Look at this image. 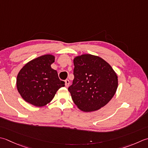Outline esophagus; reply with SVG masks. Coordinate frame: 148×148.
<instances>
[{
  "label": "esophagus",
  "mask_w": 148,
  "mask_h": 148,
  "mask_svg": "<svg viewBox=\"0 0 148 148\" xmlns=\"http://www.w3.org/2000/svg\"><path fill=\"white\" fill-rule=\"evenodd\" d=\"M65 86L66 87H68V86H69V84H70V82H69V79H66L65 81Z\"/></svg>",
  "instance_id": "esophagus-1"
}]
</instances>
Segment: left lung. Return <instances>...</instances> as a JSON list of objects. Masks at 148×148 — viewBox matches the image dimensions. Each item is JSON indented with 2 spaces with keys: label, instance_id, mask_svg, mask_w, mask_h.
<instances>
[{
  "label": "left lung",
  "instance_id": "obj_1",
  "mask_svg": "<svg viewBox=\"0 0 148 148\" xmlns=\"http://www.w3.org/2000/svg\"><path fill=\"white\" fill-rule=\"evenodd\" d=\"M72 84L68 90L79 109L88 112L105 106L116 92L118 79L106 61L92 54H83L74 59Z\"/></svg>",
  "mask_w": 148,
  "mask_h": 148
}]
</instances>
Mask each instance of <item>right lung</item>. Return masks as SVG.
I'll list each match as a JSON object with an SVG mask.
<instances>
[{
	"label": "right lung",
	"mask_w": 148,
	"mask_h": 148,
	"mask_svg": "<svg viewBox=\"0 0 148 148\" xmlns=\"http://www.w3.org/2000/svg\"><path fill=\"white\" fill-rule=\"evenodd\" d=\"M54 56L46 54L34 59L20 71L16 87L26 102L41 107L50 103L65 82L61 81L56 70L51 68Z\"/></svg>",
	"instance_id": "obj_1"
}]
</instances>
